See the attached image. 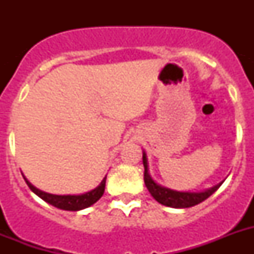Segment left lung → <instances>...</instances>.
Listing matches in <instances>:
<instances>
[{
  "label": "left lung",
  "instance_id": "1",
  "mask_svg": "<svg viewBox=\"0 0 254 254\" xmlns=\"http://www.w3.org/2000/svg\"><path fill=\"white\" fill-rule=\"evenodd\" d=\"M142 161L143 167H145L143 181H145V185H146L147 190H149L151 196L154 197L159 203L169 206V207L187 208L198 205V203H201L202 201L207 199L211 194L215 193V192L219 190L220 186L223 185V182H221L220 185L215 186V187L210 188V190H205V192H198V193H194V192H178V190H168V188L156 185V183L151 179L149 172H147V159L145 152H143L142 155Z\"/></svg>",
  "mask_w": 254,
  "mask_h": 254
}]
</instances>
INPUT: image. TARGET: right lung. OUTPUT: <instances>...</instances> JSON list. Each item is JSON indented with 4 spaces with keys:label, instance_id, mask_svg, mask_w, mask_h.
<instances>
[{
    "label": "right lung",
    "instance_id": "add662e5",
    "mask_svg": "<svg viewBox=\"0 0 254 254\" xmlns=\"http://www.w3.org/2000/svg\"><path fill=\"white\" fill-rule=\"evenodd\" d=\"M24 179H25L26 185L29 186V188H30L37 196H39L40 198L44 199L46 202H48L49 205L55 206V207L57 208H61V210L78 211L91 206L103 196L105 190V179H107V177L103 179L102 183H100L95 190H90V192H87V193L78 194V196H58V194L47 193V192H43V190L35 188L25 177H24Z\"/></svg>",
    "mask_w": 254,
    "mask_h": 254
}]
</instances>
